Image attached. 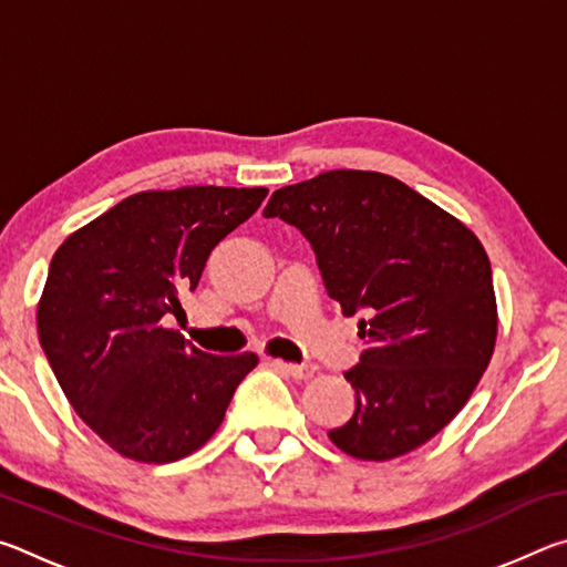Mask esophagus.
I'll return each mask as SVG.
<instances>
[{"mask_svg": "<svg viewBox=\"0 0 567 567\" xmlns=\"http://www.w3.org/2000/svg\"><path fill=\"white\" fill-rule=\"evenodd\" d=\"M275 364H277V368H282V370L287 372V375L295 378V380L310 378L312 372L318 370V368H315V364H292V362H275Z\"/></svg>", "mask_w": 567, "mask_h": 567, "instance_id": "obj_1", "label": "esophagus"}]
</instances>
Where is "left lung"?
<instances>
[{
    "instance_id": "8db88e82",
    "label": "left lung",
    "mask_w": 567,
    "mask_h": 567,
    "mask_svg": "<svg viewBox=\"0 0 567 567\" xmlns=\"http://www.w3.org/2000/svg\"><path fill=\"white\" fill-rule=\"evenodd\" d=\"M280 217L312 245L324 290L358 322L364 350L344 372L354 412L330 440L358 460L425 445L473 395L493 358V270L470 229L390 175L332 169L277 189Z\"/></svg>"
}]
</instances>
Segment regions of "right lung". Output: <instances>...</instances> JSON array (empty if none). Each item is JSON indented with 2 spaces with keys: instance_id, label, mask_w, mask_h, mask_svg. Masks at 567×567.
I'll return each instance as SVG.
<instances>
[{
  "instance_id": "add662e5",
  "label": "right lung",
  "mask_w": 567,
  "mask_h": 567,
  "mask_svg": "<svg viewBox=\"0 0 567 567\" xmlns=\"http://www.w3.org/2000/svg\"><path fill=\"white\" fill-rule=\"evenodd\" d=\"M265 187L137 192L56 249L37 330L76 415L120 455L175 463L215 435L255 352L209 354L162 328Z\"/></svg>"
}]
</instances>
